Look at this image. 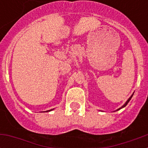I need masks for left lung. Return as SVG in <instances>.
Returning a JSON list of instances; mask_svg holds the SVG:
<instances>
[{"label":"left lung","mask_w":148,"mask_h":148,"mask_svg":"<svg viewBox=\"0 0 148 148\" xmlns=\"http://www.w3.org/2000/svg\"><path fill=\"white\" fill-rule=\"evenodd\" d=\"M132 96H133V95H131V96H130V98H129V99H128V100H127V101H126V103H125V104H124V105H123V106H122V107H121V108H119V109H118V110H119L121 109V108H125V106H126V105H127V104H128V102H129V101H130V99H131Z\"/></svg>","instance_id":"left-lung-1"}]
</instances>
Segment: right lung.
Returning <instances> with one entry per match:
<instances>
[{
  "label": "right lung",
  "instance_id": "right-lung-1",
  "mask_svg": "<svg viewBox=\"0 0 148 148\" xmlns=\"http://www.w3.org/2000/svg\"><path fill=\"white\" fill-rule=\"evenodd\" d=\"M50 110H47V111H50ZM47 111H46V112H47Z\"/></svg>",
  "mask_w": 148,
  "mask_h": 148
}]
</instances>
